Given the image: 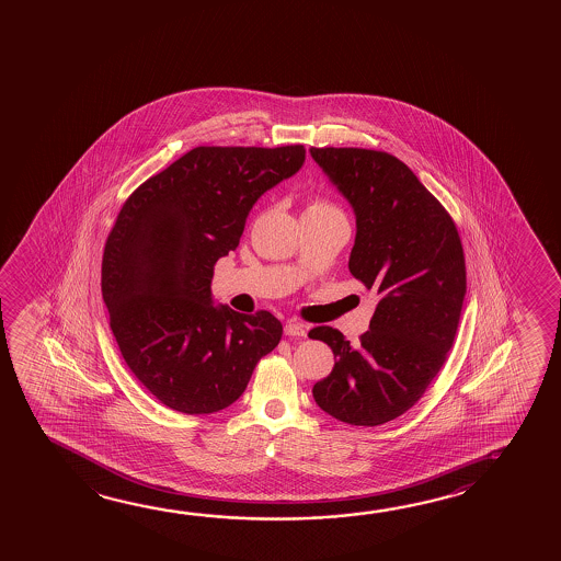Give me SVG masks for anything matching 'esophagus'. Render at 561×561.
Wrapping results in <instances>:
<instances>
[{
  "mask_svg": "<svg viewBox=\"0 0 561 561\" xmlns=\"http://www.w3.org/2000/svg\"><path fill=\"white\" fill-rule=\"evenodd\" d=\"M284 332L287 336H307V329L299 322H287L284 327Z\"/></svg>",
  "mask_w": 561,
  "mask_h": 561,
  "instance_id": "1",
  "label": "esophagus"
}]
</instances>
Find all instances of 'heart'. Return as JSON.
Segmentation results:
<instances>
[{
  "label": "heart",
  "instance_id": "1",
  "mask_svg": "<svg viewBox=\"0 0 561 561\" xmlns=\"http://www.w3.org/2000/svg\"><path fill=\"white\" fill-rule=\"evenodd\" d=\"M307 211H336L329 203L314 202L307 207Z\"/></svg>",
  "mask_w": 561,
  "mask_h": 561
}]
</instances>
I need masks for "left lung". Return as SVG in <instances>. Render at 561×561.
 Here are the masks:
<instances>
[{"instance_id":"1","label":"left lung","mask_w":561,"mask_h":561,"mask_svg":"<svg viewBox=\"0 0 561 561\" xmlns=\"http://www.w3.org/2000/svg\"><path fill=\"white\" fill-rule=\"evenodd\" d=\"M309 152L356 215L350 274L379 295L358 344L332 327L309 332L336 358L312 397L342 423L377 426L407 413L440 371L466 297L463 249L450 215L399 158Z\"/></svg>"}]
</instances>
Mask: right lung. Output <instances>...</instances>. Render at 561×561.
Returning a JSON list of instances; mask_svg holds the SVG:
<instances>
[{"label": "right lung", "mask_w": 561, "mask_h": 561, "mask_svg": "<svg viewBox=\"0 0 561 561\" xmlns=\"http://www.w3.org/2000/svg\"><path fill=\"white\" fill-rule=\"evenodd\" d=\"M305 162L301 145L197 147L121 207L102 262L103 301L121 354L165 407L217 413L276 348L272 312L215 305L213 266L239 247L254 203Z\"/></svg>", "instance_id": "1"}]
</instances>
